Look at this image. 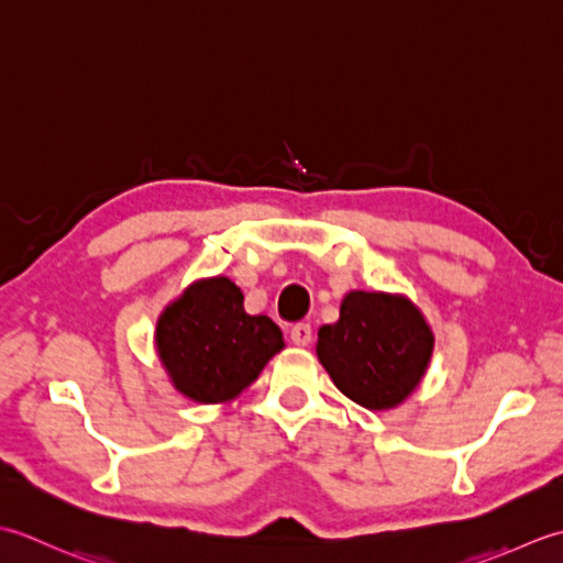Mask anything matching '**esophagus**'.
<instances>
[{
	"instance_id": "obj_1",
	"label": "esophagus",
	"mask_w": 563,
	"mask_h": 563,
	"mask_svg": "<svg viewBox=\"0 0 563 563\" xmlns=\"http://www.w3.org/2000/svg\"><path fill=\"white\" fill-rule=\"evenodd\" d=\"M289 335H291V342L296 347H308V345H311V340H313V330L308 323H296Z\"/></svg>"
}]
</instances>
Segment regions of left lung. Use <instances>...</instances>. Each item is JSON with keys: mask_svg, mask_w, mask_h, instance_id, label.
<instances>
[{"mask_svg": "<svg viewBox=\"0 0 563 563\" xmlns=\"http://www.w3.org/2000/svg\"><path fill=\"white\" fill-rule=\"evenodd\" d=\"M434 335L406 296L350 291L338 323L318 330L316 354L332 384L366 410L404 404L428 372Z\"/></svg>", "mask_w": 563, "mask_h": 563, "instance_id": "obj_1", "label": "left lung"}]
</instances>
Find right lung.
I'll use <instances>...</instances> for the list:
<instances>
[{"label":"right lung","mask_w":563,"mask_h":563,"mask_svg":"<svg viewBox=\"0 0 563 563\" xmlns=\"http://www.w3.org/2000/svg\"><path fill=\"white\" fill-rule=\"evenodd\" d=\"M157 357L172 386L197 404H225L255 382L284 350L279 325L250 316L228 277L189 284L157 318Z\"/></svg>","instance_id":"obj_1"}]
</instances>
